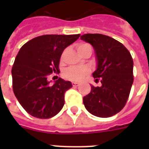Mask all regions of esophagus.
<instances>
[{"label":"esophagus","mask_w":149,"mask_h":149,"mask_svg":"<svg viewBox=\"0 0 149 149\" xmlns=\"http://www.w3.org/2000/svg\"><path fill=\"white\" fill-rule=\"evenodd\" d=\"M72 86H79V84L78 83V82H72Z\"/></svg>","instance_id":"1"}]
</instances>
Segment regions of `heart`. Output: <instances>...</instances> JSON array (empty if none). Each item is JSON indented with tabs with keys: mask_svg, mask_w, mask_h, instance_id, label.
<instances>
[{
	"mask_svg": "<svg viewBox=\"0 0 149 149\" xmlns=\"http://www.w3.org/2000/svg\"><path fill=\"white\" fill-rule=\"evenodd\" d=\"M86 48H91L87 44H79L77 46V50L80 53L82 51L86 49ZM89 72V69L86 67H76L72 66L65 70L64 72V77L68 79L73 81H79L82 79Z\"/></svg>",
	"mask_w": 149,
	"mask_h": 149,
	"instance_id": "heart-1",
	"label": "heart"
}]
</instances>
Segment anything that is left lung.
I'll return each mask as SVG.
<instances>
[{"instance_id":"8db88e82","label":"left lung","mask_w":149,"mask_h":149,"mask_svg":"<svg viewBox=\"0 0 149 149\" xmlns=\"http://www.w3.org/2000/svg\"><path fill=\"white\" fill-rule=\"evenodd\" d=\"M80 38L94 49L97 63L93 77L101 83L100 86H91V93L84 97V106L94 116L111 117L122 110L129 97L134 81L131 53L107 36L85 34Z\"/></svg>"}]
</instances>
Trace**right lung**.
Wrapping results in <instances>:
<instances>
[{"mask_svg":"<svg viewBox=\"0 0 149 149\" xmlns=\"http://www.w3.org/2000/svg\"><path fill=\"white\" fill-rule=\"evenodd\" d=\"M79 36L45 35L32 38L20 49L11 70L13 91L30 115L48 119L62 110L64 94L72 84L58 78L51 85L47 77L58 71L63 50Z\"/></svg>","mask_w":149,"mask_h":149,"instance_id":"1","label":"right lung"}]
</instances>
